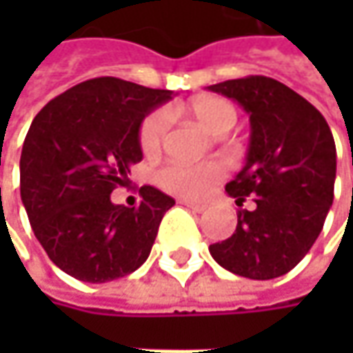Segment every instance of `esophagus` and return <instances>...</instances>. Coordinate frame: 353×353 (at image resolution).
I'll use <instances>...</instances> for the list:
<instances>
[{
  "instance_id": "1",
  "label": "esophagus",
  "mask_w": 353,
  "mask_h": 353,
  "mask_svg": "<svg viewBox=\"0 0 353 353\" xmlns=\"http://www.w3.org/2000/svg\"><path fill=\"white\" fill-rule=\"evenodd\" d=\"M181 204H184V206H188L190 210H194V212H204L206 210V204H202V202H192V200H181Z\"/></svg>"
}]
</instances>
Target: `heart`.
<instances>
[{
	"label": "heart",
	"mask_w": 353,
	"mask_h": 353,
	"mask_svg": "<svg viewBox=\"0 0 353 353\" xmlns=\"http://www.w3.org/2000/svg\"><path fill=\"white\" fill-rule=\"evenodd\" d=\"M190 116L196 119L202 128L212 135H225L236 125V108L224 98L204 96L188 103ZM167 129V114L157 110L143 119L139 128V147L143 153L151 155L159 151ZM225 169L222 163L208 161L198 165H183V163H169L155 172V181L161 188L172 194L188 198L202 196L212 184L222 181Z\"/></svg>",
	"instance_id": "obj_1"
}]
</instances>
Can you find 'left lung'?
<instances>
[{
  "mask_svg": "<svg viewBox=\"0 0 353 353\" xmlns=\"http://www.w3.org/2000/svg\"><path fill=\"white\" fill-rule=\"evenodd\" d=\"M250 114L243 169L225 184L237 206L236 232L212 243V257L239 277L267 281L289 273L322 232L334 200L336 145L324 116L294 90L267 76L208 86Z\"/></svg>",
  "mask_w": 353,
  "mask_h": 353,
  "instance_id": "8db88e82",
  "label": "left lung"
}]
</instances>
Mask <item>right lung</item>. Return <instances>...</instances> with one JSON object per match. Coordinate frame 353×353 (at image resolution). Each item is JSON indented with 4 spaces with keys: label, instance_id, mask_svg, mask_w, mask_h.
<instances>
[{
    "label": "right lung",
    "instance_id": "right-lung-1",
    "mask_svg": "<svg viewBox=\"0 0 353 353\" xmlns=\"http://www.w3.org/2000/svg\"><path fill=\"white\" fill-rule=\"evenodd\" d=\"M153 90L112 76L92 78L57 96L34 116L21 151V200L50 261L84 283H105L139 269L174 200L141 186L139 206L112 192L139 163V128L169 102Z\"/></svg>",
    "mask_w": 353,
    "mask_h": 353
}]
</instances>
